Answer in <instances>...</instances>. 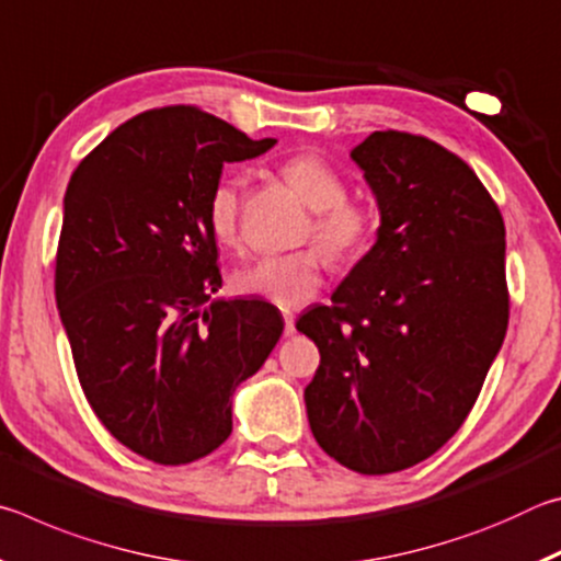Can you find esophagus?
<instances>
[{"mask_svg":"<svg viewBox=\"0 0 561 561\" xmlns=\"http://www.w3.org/2000/svg\"><path fill=\"white\" fill-rule=\"evenodd\" d=\"M284 334H287V336L294 334V314H289V311L284 314Z\"/></svg>","mask_w":561,"mask_h":561,"instance_id":"34e87169","label":"esophagus"}]
</instances>
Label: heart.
<instances>
[{"label": "heart", "mask_w": 561, "mask_h": 561, "mask_svg": "<svg viewBox=\"0 0 561 561\" xmlns=\"http://www.w3.org/2000/svg\"><path fill=\"white\" fill-rule=\"evenodd\" d=\"M282 175L309 210L317 213L314 237L331 260H354L371 244L376 230L368 207L346 201V180L319 156H294ZM242 180L225 175L207 197V230L215 242L232 247L240 234ZM324 257L317 250L267 254L232 274V289L279 309H297L317 297Z\"/></svg>", "instance_id": "heart-1"}]
</instances>
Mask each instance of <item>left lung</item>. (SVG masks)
<instances>
[{"mask_svg": "<svg viewBox=\"0 0 561 561\" xmlns=\"http://www.w3.org/2000/svg\"><path fill=\"white\" fill-rule=\"evenodd\" d=\"M376 197V242L297 329L321 364L311 433L360 474L413 468L478 401L505 341V222L485 185L423 136L376 130L351 150Z\"/></svg>", "mask_w": 561, "mask_h": 561, "instance_id": "obj_1", "label": "left lung"}]
</instances>
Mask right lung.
<instances>
[{
    "label": "right lung",
    "instance_id": "obj_1",
    "mask_svg": "<svg viewBox=\"0 0 561 561\" xmlns=\"http://www.w3.org/2000/svg\"><path fill=\"white\" fill-rule=\"evenodd\" d=\"M277 144L193 106L146 111L73 170L56 307L93 413L133 453L185 465L230 438L232 398L284 319L222 287L207 197L225 163Z\"/></svg>",
    "mask_w": 561,
    "mask_h": 561
}]
</instances>
